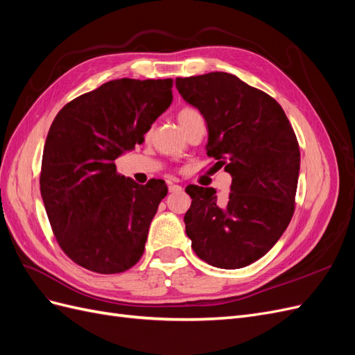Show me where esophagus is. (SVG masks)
<instances>
[{
  "label": "esophagus",
  "mask_w": 355,
  "mask_h": 355,
  "mask_svg": "<svg viewBox=\"0 0 355 355\" xmlns=\"http://www.w3.org/2000/svg\"><path fill=\"white\" fill-rule=\"evenodd\" d=\"M168 191H170V192H180V191H182V187H180V185L170 184V185H168Z\"/></svg>",
  "instance_id": "obj_1"
}]
</instances>
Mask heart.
I'll list each match as a JSON object with an SVG mask.
<instances>
[{"label": "heart", "instance_id": "obj_1", "mask_svg": "<svg viewBox=\"0 0 355 355\" xmlns=\"http://www.w3.org/2000/svg\"><path fill=\"white\" fill-rule=\"evenodd\" d=\"M198 115H201L197 110H192V108H185V110H182L180 112H179V115H178V120H179V124L182 125L184 123H187L189 118H194V116H198Z\"/></svg>", "mask_w": 355, "mask_h": 355}]
</instances>
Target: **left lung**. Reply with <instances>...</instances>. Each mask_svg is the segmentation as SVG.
Segmentation results:
<instances>
[{
    "label": "left lung",
    "instance_id": "left-lung-1",
    "mask_svg": "<svg viewBox=\"0 0 355 355\" xmlns=\"http://www.w3.org/2000/svg\"><path fill=\"white\" fill-rule=\"evenodd\" d=\"M176 87L207 123L214 167L232 176L225 204L213 188L187 187L192 249L223 270L250 265L272 249L293 216L300 153L292 124L270 94L232 73L176 78Z\"/></svg>",
    "mask_w": 355,
    "mask_h": 355
}]
</instances>
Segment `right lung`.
<instances>
[{
  "label": "right lung",
  "instance_id": "right-lung-1",
  "mask_svg": "<svg viewBox=\"0 0 355 355\" xmlns=\"http://www.w3.org/2000/svg\"><path fill=\"white\" fill-rule=\"evenodd\" d=\"M173 80L121 78L67 103L51 123L40 189L56 241L85 270L118 274L141 259L149 225L167 196L116 173L114 161L136 144L173 101Z\"/></svg>",
  "mask_w": 355,
  "mask_h": 355
}]
</instances>
